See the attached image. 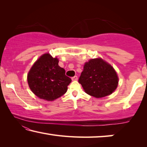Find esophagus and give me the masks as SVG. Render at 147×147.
I'll return each mask as SVG.
<instances>
[{
	"instance_id": "34e87169",
	"label": "esophagus",
	"mask_w": 147,
	"mask_h": 147,
	"mask_svg": "<svg viewBox=\"0 0 147 147\" xmlns=\"http://www.w3.org/2000/svg\"><path fill=\"white\" fill-rule=\"evenodd\" d=\"M77 80H78V76H74L73 77H72V80L73 81H76Z\"/></svg>"
}]
</instances>
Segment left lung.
Wrapping results in <instances>:
<instances>
[{"label": "left lung", "instance_id": "left-lung-1", "mask_svg": "<svg viewBox=\"0 0 147 147\" xmlns=\"http://www.w3.org/2000/svg\"><path fill=\"white\" fill-rule=\"evenodd\" d=\"M118 77L110 65L101 58L91 59L86 62L78 82L89 95L96 98L108 96L115 90Z\"/></svg>", "mask_w": 147, "mask_h": 147}]
</instances>
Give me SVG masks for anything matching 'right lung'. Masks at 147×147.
<instances>
[{
  "label": "right lung",
  "mask_w": 147,
  "mask_h": 147,
  "mask_svg": "<svg viewBox=\"0 0 147 147\" xmlns=\"http://www.w3.org/2000/svg\"><path fill=\"white\" fill-rule=\"evenodd\" d=\"M58 59L42 55L30 70L27 80L31 91L41 99L53 101L66 93L71 79L58 65Z\"/></svg>",
  "instance_id": "add662e5"
}]
</instances>
